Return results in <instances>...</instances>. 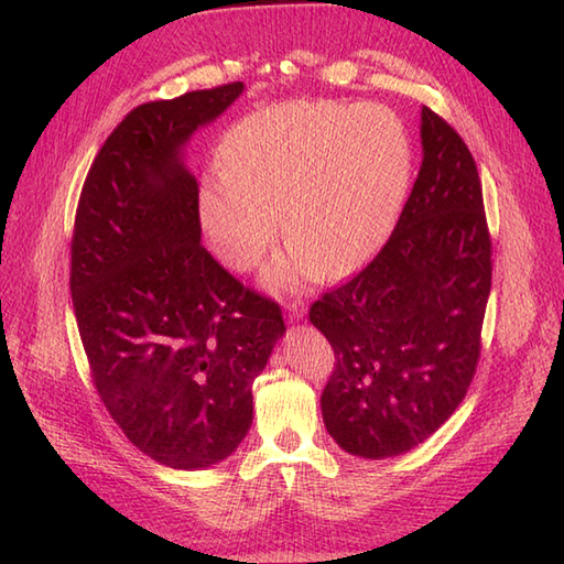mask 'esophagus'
I'll use <instances>...</instances> for the list:
<instances>
[{"label": "esophagus", "mask_w": 564, "mask_h": 564, "mask_svg": "<svg viewBox=\"0 0 564 564\" xmlns=\"http://www.w3.org/2000/svg\"><path fill=\"white\" fill-rule=\"evenodd\" d=\"M285 313H289L291 319H303L305 315V303L297 297V301H289L285 303Z\"/></svg>", "instance_id": "esophagus-1"}]
</instances>
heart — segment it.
<instances>
[{
  "label": "heart",
  "mask_w": 564,
  "mask_h": 564,
  "mask_svg": "<svg viewBox=\"0 0 564 564\" xmlns=\"http://www.w3.org/2000/svg\"><path fill=\"white\" fill-rule=\"evenodd\" d=\"M220 176L200 188V223L227 267L257 269L279 237L293 242L263 275L273 291L344 275L373 254L410 178V140L376 104L293 101L249 113L220 145Z\"/></svg>",
  "instance_id": "1"
}]
</instances>
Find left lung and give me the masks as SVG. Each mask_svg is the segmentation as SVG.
<instances>
[{"label": "left lung", "instance_id": "8db88e82", "mask_svg": "<svg viewBox=\"0 0 564 564\" xmlns=\"http://www.w3.org/2000/svg\"><path fill=\"white\" fill-rule=\"evenodd\" d=\"M419 133L422 166L386 247L310 307L337 356L322 419L339 448L368 460L416 448L463 402L492 289L473 154L426 106Z\"/></svg>", "mask_w": 564, "mask_h": 564}]
</instances>
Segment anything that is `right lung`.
Here are the masks:
<instances>
[{
    "instance_id": "add662e5",
    "label": "right lung",
    "mask_w": 564,
    "mask_h": 564,
    "mask_svg": "<svg viewBox=\"0 0 564 564\" xmlns=\"http://www.w3.org/2000/svg\"><path fill=\"white\" fill-rule=\"evenodd\" d=\"M242 82L130 111L84 182L69 291L94 386L128 441L174 470H206L242 443L251 382L285 334L281 307L200 245L184 150Z\"/></svg>"
}]
</instances>
